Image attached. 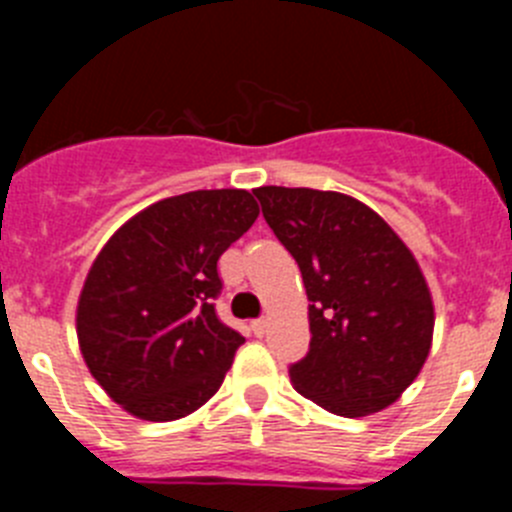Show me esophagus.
Listing matches in <instances>:
<instances>
[{"label": "esophagus", "mask_w": 512, "mask_h": 512, "mask_svg": "<svg viewBox=\"0 0 512 512\" xmlns=\"http://www.w3.org/2000/svg\"><path fill=\"white\" fill-rule=\"evenodd\" d=\"M266 325H269V323H266V320L264 318H259V320H253V323H251V330H253V336H264V333H266Z\"/></svg>", "instance_id": "esophagus-1"}]
</instances>
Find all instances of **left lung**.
<instances>
[{
    "mask_svg": "<svg viewBox=\"0 0 512 512\" xmlns=\"http://www.w3.org/2000/svg\"><path fill=\"white\" fill-rule=\"evenodd\" d=\"M266 223L302 271L310 351L292 387L328 413L390 408L423 369L433 297L413 251L369 205L307 187L253 189Z\"/></svg>",
    "mask_w": 512,
    "mask_h": 512,
    "instance_id": "obj_1",
    "label": "left lung"
}]
</instances>
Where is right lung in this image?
<instances>
[{
	"label": "right lung",
	"instance_id": "right-lung-1",
	"mask_svg": "<svg viewBox=\"0 0 512 512\" xmlns=\"http://www.w3.org/2000/svg\"><path fill=\"white\" fill-rule=\"evenodd\" d=\"M256 217L246 189H197L140 210L97 253L76 336L92 377L125 413L169 423L220 390L246 338L215 315L217 259Z\"/></svg>",
	"mask_w": 512,
	"mask_h": 512
}]
</instances>
